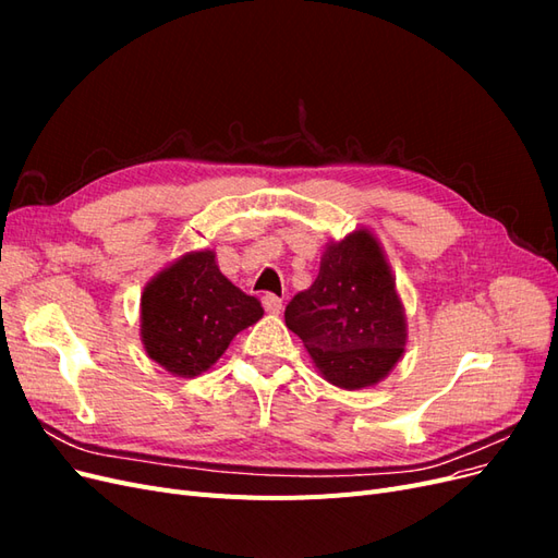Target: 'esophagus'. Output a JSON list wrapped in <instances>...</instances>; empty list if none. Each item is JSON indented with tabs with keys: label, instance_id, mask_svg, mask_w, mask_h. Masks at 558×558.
<instances>
[{
	"label": "esophagus",
	"instance_id": "34e87169",
	"mask_svg": "<svg viewBox=\"0 0 558 558\" xmlns=\"http://www.w3.org/2000/svg\"><path fill=\"white\" fill-rule=\"evenodd\" d=\"M263 307H265V312H269V314H281L283 300H281L279 295H275V293H265V295H263Z\"/></svg>",
	"mask_w": 558,
	"mask_h": 558
}]
</instances>
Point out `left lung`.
<instances>
[{
	"instance_id": "obj_1",
	"label": "left lung",
	"mask_w": 558,
	"mask_h": 558,
	"mask_svg": "<svg viewBox=\"0 0 558 558\" xmlns=\"http://www.w3.org/2000/svg\"><path fill=\"white\" fill-rule=\"evenodd\" d=\"M283 316L320 375L342 388L384 379L408 340L393 275L367 230L326 246L316 281L286 305Z\"/></svg>"
}]
</instances>
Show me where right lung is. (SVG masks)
Returning <instances> with one entry per match:
<instances>
[{
	"instance_id": "1",
	"label": "right lung",
	"mask_w": 558,
	"mask_h": 558,
	"mask_svg": "<svg viewBox=\"0 0 558 558\" xmlns=\"http://www.w3.org/2000/svg\"><path fill=\"white\" fill-rule=\"evenodd\" d=\"M260 316V302L221 275L214 251H195L144 289L142 340L167 373L197 377L223 356L234 335Z\"/></svg>"
}]
</instances>
